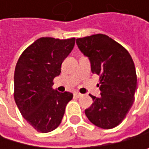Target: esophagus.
Segmentation results:
<instances>
[{"mask_svg": "<svg viewBox=\"0 0 149 149\" xmlns=\"http://www.w3.org/2000/svg\"><path fill=\"white\" fill-rule=\"evenodd\" d=\"M74 95H75L76 97H81L83 95L80 94V93H79V92H74Z\"/></svg>", "mask_w": 149, "mask_h": 149, "instance_id": "1", "label": "esophagus"}]
</instances>
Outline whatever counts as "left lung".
I'll return each instance as SVG.
<instances>
[{
	"mask_svg": "<svg viewBox=\"0 0 149 149\" xmlns=\"http://www.w3.org/2000/svg\"><path fill=\"white\" fill-rule=\"evenodd\" d=\"M76 44L88 58L92 73L100 77L101 95H90L94 103L85 114L94 125L113 129L123 122L133 104L137 75L132 58L123 46L103 34L78 38Z\"/></svg>",
	"mask_w": 149,
	"mask_h": 149,
	"instance_id": "obj_1",
	"label": "left lung"
}]
</instances>
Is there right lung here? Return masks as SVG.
<instances>
[{"label":"right lung","mask_w":149,"mask_h":149,"mask_svg":"<svg viewBox=\"0 0 149 149\" xmlns=\"http://www.w3.org/2000/svg\"><path fill=\"white\" fill-rule=\"evenodd\" d=\"M75 38L41 37L20 55L14 73V99L26 121L38 132L55 130L61 123L70 92L53 89L62 61L70 54Z\"/></svg>","instance_id":"1"}]
</instances>
